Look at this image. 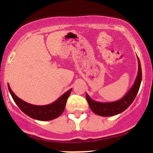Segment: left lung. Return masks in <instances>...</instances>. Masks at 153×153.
<instances>
[{
    "instance_id": "left-lung-1",
    "label": "left lung",
    "mask_w": 153,
    "mask_h": 153,
    "mask_svg": "<svg viewBox=\"0 0 153 153\" xmlns=\"http://www.w3.org/2000/svg\"><path fill=\"white\" fill-rule=\"evenodd\" d=\"M138 60V72L134 84L129 91L121 99L113 102H98L93 100L86 94V99L90 108L96 114L101 117H111L122 113L131 104L137 94L142 81V69L140 59Z\"/></svg>"
}]
</instances>
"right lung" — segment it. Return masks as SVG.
Wrapping results in <instances>:
<instances>
[{"mask_svg": "<svg viewBox=\"0 0 153 153\" xmlns=\"http://www.w3.org/2000/svg\"><path fill=\"white\" fill-rule=\"evenodd\" d=\"M8 88L13 101L19 108L29 117L39 121L52 120L62 114L65 108L67 100L72 91L71 88L53 103L44 106H36L19 99L10 89L9 84H8Z\"/></svg>", "mask_w": 153, "mask_h": 153, "instance_id": "1", "label": "right lung"}]
</instances>
